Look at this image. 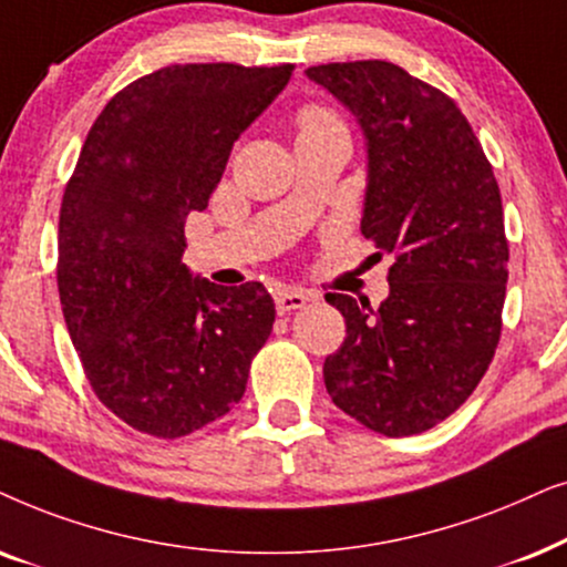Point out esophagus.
<instances>
[{
	"mask_svg": "<svg viewBox=\"0 0 567 567\" xmlns=\"http://www.w3.org/2000/svg\"><path fill=\"white\" fill-rule=\"evenodd\" d=\"M311 296L303 290H277L275 292V306H277V313H290V311H298V308H303Z\"/></svg>",
	"mask_w": 567,
	"mask_h": 567,
	"instance_id": "esophagus-1",
	"label": "esophagus"
}]
</instances>
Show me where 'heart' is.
<instances>
[{"label": "heart", "mask_w": 567, "mask_h": 567, "mask_svg": "<svg viewBox=\"0 0 567 567\" xmlns=\"http://www.w3.org/2000/svg\"><path fill=\"white\" fill-rule=\"evenodd\" d=\"M327 121H337V118L331 116L329 111H323V109H316V105H311V109H306L303 113H300L298 124H300V130H311V126L327 124Z\"/></svg>", "instance_id": "heart-1"}]
</instances>
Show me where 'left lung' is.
<instances>
[{
    "label": "left lung",
    "instance_id": "left-lung-1",
    "mask_svg": "<svg viewBox=\"0 0 567 567\" xmlns=\"http://www.w3.org/2000/svg\"><path fill=\"white\" fill-rule=\"evenodd\" d=\"M306 74L358 118L368 153L360 230L394 256L379 308L327 296L347 337L323 362V383L375 433H422L470 399L501 339V188L458 105L402 66L368 59Z\"/></svg>",
    "mask_w": 567,
    "mask_h": 567
}]
</instances>
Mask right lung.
Segmentation results:
<instances>
[{
  "label": "right lung",
  "instance_id": "add662e5",
  "mask_svg": "<svg viewBox=\"0 0 567 567\" xmlns=\"http://www.w3.org/2000/svg\"><path fill=\"white\" fill-rule=\"evenodd\" d=\"M292 64H173L105 103L59 213L56 282L95 396L140 433L181 437L228 414L275 323L261 282L223 288L181 256L233 142Z\"/></svg>",
  "mask_w": 567,
  "mask_h": 567
}]
</instances>
